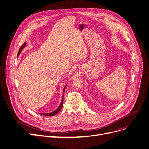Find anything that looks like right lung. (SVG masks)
<instances>
[{
	"mask_svg": "<svg viewBox=\"0 0 149 149\" xmlns=\"http://www.w3.org/2000/svg\"><path fill=\"white\" fill-rule=\"evenodd\" d=\"M25 46H26V43H23V44L21 46V47H20V49H19V52H18V53H17V56H19V54L20 53V52H22V49ZM65 88H66V86L65 87V88H64V89H63L62 100L60 106H58V107L56 110H55L54 111H53V112H52V113H46V114H42V115H43V116H54V115H55L56 114H57L59 111L61 110V109H62V106H63V99H64V97H63V94H64L65 91Z\"/></svg>",
	"mask_w": 149,
	"mask_h": 149,
	"instance_id": "right-lung-1",
	"label": "right lung"
}]
</instances>
